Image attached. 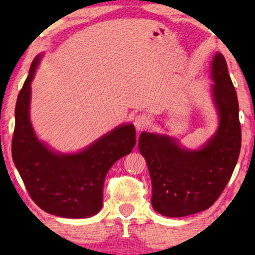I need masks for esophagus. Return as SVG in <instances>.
I'll return each instance as SVG.
<instances>
[{
	"mask_svg": "<svg viewBox=\"0 0 255 255\" xmlns=\"http://www.w3.org/2000/svg\"><path fill=\"white\" fill-rule=\"evenodd\" d=\"M133 124L137 131H142L148 125V118L145 115H138L133 118Z\"/></svg>",
	"mask_w": 255,
	"mask_h": 255,
	"instance_id": "esophagus-1",
	"label": "esophagus"
}]
</instances>
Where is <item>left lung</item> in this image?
I'll return each instance as SVG.
<instances>
[{"mask_svg":"<svg viewBox=\"0 0 255 255\" xmlns=\"http://www.w3.org/2000/svg\"><path fill=\"white\" fill-rule=\"evenodd\" d=\"M211 96L218 115L215 134L197 149L183 147L167 134L141 132L138 147L152 180V207L166 217L207 210L231 177L242 147L237 93L222 53L210 65Z\"/></svg>","mask_w":255,"mask_h":255,"instance_id":"obj_1","label":"left lung"}]
</instances>
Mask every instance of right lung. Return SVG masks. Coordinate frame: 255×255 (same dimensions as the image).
I'll use <instances>...</instances> for the list:
<instances>
[{
	"label": "right lung",
	"mask_w": 255,
	"mask_h": 255,
	"mask_svg": "<svg viewBox=\"0 0 255 255\" xmlns=\"http://www.w3.org/2000/svg\"><path fill=\"white\" fill-rule=\"evenodd\" d=\"M43 54L34 58L17 97L12 160L40 209L64 218H87L103 204L107 173L135 145L133 124H121L76 153L52 149L37 137L30 120L31 82Z\"/></svg>",
	"instance_id": "add662e5"
}]
</instances>
